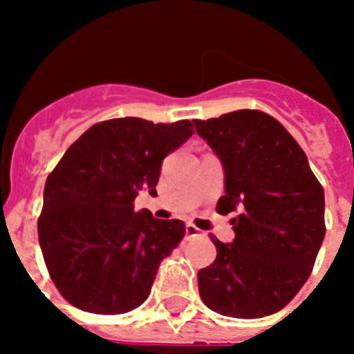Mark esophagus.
Here are the masks:
<instances>
[{"instance_id":"esophagus-1","label":"esophagus","mask_w":354,"mask_h":354,"mask_svg":"<svg viewBox=\"0 0 354 354\" xmlns=\"http://www.w3.org/2000/svg\"><path fill=\"white\" fill-rule=\"evenodd\" d=\"M196 236H201V230L197 229L194 223H187V227H185V237H187V239H192V237Z\"/></svg>"}]
</instances>
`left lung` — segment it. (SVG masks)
Here are the masks:
<instances>
[{
  "instance_id": "left-lung-1",
  "label": "left lung",
  "mask_w": 354,
  "mask_h": 354,
  "mask_svg": "<svg viewBox=\"0 0 354 354\" xmlns=\"http://www.w3.org/2000/svg\"><path fill=\"white\" fill-rule=\"evenodd\" d=\"M223 164L225 196L216 211L236 213L232 243L213 234L216 259L197 274L211 311L263 318L281 311L311 276L325 237V192L306 153L276 118L237 110L194 120Z\"/></svg>"
}]
</instances>
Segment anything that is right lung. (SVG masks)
Here are the masks:
<instances>
[{"label":"right lung","instance_id":"obj_1","mask_svg":"<svg viewBox=\"0 0 354 354\" xmlns=\"http://www.w3.org/2000/svg\"><path fill=\"white\" fill-rule=\"evenodd\" d=\"M192 129L190 120L99 122L48 174L38 239L52 281L71 306L124 315L148 299L158 266L183 239L185 223L136 211L134 199L143 188L155 192L162 160Z\"/></svg>","mask_w":354,"mask_h":354}]
</instances>
